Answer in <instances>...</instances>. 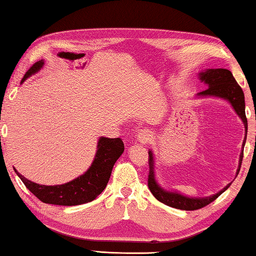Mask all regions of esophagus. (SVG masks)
Listing matches in <instances>:
<instances>
[{
  "label": "esophagus",
  "instance_id": "1",
  "mask_svg": "<svg viewBox=\"0 0 256 256\" xmlns=\"http://www.w3.org/2000/svg\"><path fill=\"white\" fill-rule=\"evenodd\" d=\"M151 132L149 129H140L138 132V134H137V140H138V142L140 144H146V143H149L151 140Z\"/></svg>",
  "mask_w": 256,
  "mask_h": 256
}]
</instances>
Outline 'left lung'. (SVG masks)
<instances>
[{
  "mask_svg": "<svg viewBox=\"0 0 256 256\" xmlns=\"http://www.w3.org/2000/svg\"><path fill=\"white\" fill-rule=\"evenodd\" d=\"M200 80L201 82H204L208 88L204 91L198 94V97H218L223 98L231 104L233 110L238 114L240 119L242 120L244 124H245V140L242 142V151L240 154L239 159V168L236 170V176L242 168V162L244 157V146L246 143V136H247V118L245 113V96H244L242 88L240 85L236 83V80L233 77L232 72L228 69H206V72H202L198 74ZM154 159L152 151H149V176H148V186H149L150 192L159 202L164 203V204L172 206L176 209L181 210H198L201 209L203 206H208L209 203L214 202L218 196L228 190L231 186L228 184L226 187H224L220 192L217 194H214L208 198H187L180 192H168L165 190L157 184L154 178Z\"/></svg>",
  "mask_w": 256,
  "mask_h": 256,
  "instance_id": "1",
  "label": "left lung"
}]
</instances>
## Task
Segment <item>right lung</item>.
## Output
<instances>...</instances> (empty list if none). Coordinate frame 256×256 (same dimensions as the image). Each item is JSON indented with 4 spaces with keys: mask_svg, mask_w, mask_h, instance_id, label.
<instances>
[{
    "mask_svg": "<svg viewBox=\"0 0 256 256\" xmlns=\"http://www.w3.org/2000/svg\"><path fill=\"white\" fill-rule=\"evenodd\" d=\"M42 66V60L36 62L25 74L22 83L28 77L39 72ZM124 142L119 137L118 138L100 137L98 140L96 157L88 171L69 182L56 184V186H45V184L32 182V181L25 179L16 170L14 172L18 174L28 190L44 203L56 206L84 204V203L94 201L105 190L110 178L113 166L124 152Z\"/></svg>",
    "mask_w": 256,
    "mask_h": 256,
    "instance_id": "obj_1",
    "label": "right lung"
}]
</instances>
